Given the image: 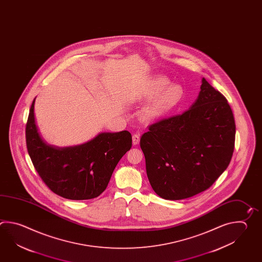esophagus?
<instances>
[{
	"instance_id": "esophagus-1",
	"label": "esophagus",
	"mask_w": 262,
	"mask_h": 262,
	"mask_svg": "<svg viewBox=\"0 0 262 262\" xmlns=\"http://www.w3.org/2000/svg\"><path fill=\"white\" fill-rule=\"evenodd\" d=\"M140 142V134H134L133 135V143L134 144H138Z\"/></svg>"
}]
</instances>
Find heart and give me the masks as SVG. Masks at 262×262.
Segmentation results:
<instances>
[{"label": "heart", "instance_id": "heart-1", "mask_svg": "<svg viewBox=\"0 0 262 262\" xmlns=\"http://www.w3.org/2000/svg\"><path fill=\"white\" fill-rule=\"evenodd\" d=\"M167 80L162 77H157L150 80L144 85L142 96L145 99L154 97L149 104L144 110V118L152 120L160 118L170 111L178 102L181 90L177 85H167Z\"/></svg>", "mask_w": 262, "mask_h": 262}]
</instances>
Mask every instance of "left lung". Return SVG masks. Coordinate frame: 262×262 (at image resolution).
<instances>
[{"mask_svg": "<svg viewBox=\"0 0 262 262\" xmlns=\"http://www.w3.org/2000/svg\"><path fill=\"white\" fill-rule=\"evenodd\" d=\"M202 83L188 110L150 125L140 140L150 185L165 200L208 189L234 151L235 121L228 101L205 78Z\"/></svg>", "mask_w": 262, "mask_h": 262, "instance_id": "left-lung-1", "label": "left lung"}]
</instances>
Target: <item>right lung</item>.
<instances>
[{
    "label": "right lung",
    "instance_id": "right-lung-1",
    "mask_svg": "<svg viewBox=\"0 0 262 262\" xmlns=\"http://www.w3.org/2000/svg\"><path fill=\"white\" fill-rule=\"evenodd\" d=\"M34 102L35 99L26 124V144L39 177L51 191L65 199L80 201L100 196L118 161L130 149L132 134L128 130L103 133L80 145L54 147L38 134Z\"/></svg>",
    "mask_w": 262,
    "mask_h": 262
}]
</instances>
